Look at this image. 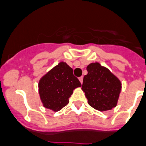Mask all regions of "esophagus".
I'll list each match as a JSON object with an SVG mask.
<instances>
[{"label":"esophagus","mask_w":146,"mask_h":146,"mask_svg":"<svg viewBox=\"0 0 146 146\" xmlns=\"http://www.w3.org/2000/svg\"><path fill=\"white\" fill-rule=\"evenodd\" d=\"M83 78H84L83 77H80V78H79V80H80V82L81 84L83 83Z\"/></svg>","instance_id":"esophagus-1"}]
</instances>
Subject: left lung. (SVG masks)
Masks as SVG:
<instances>
[{
  "label": "left lung",
  "instance_id": "1",
  "mask_svg": "<svg viewBox=\"0 0 146 146\" xmlns=\"http://www.w3.org/2000/svg\"><path fill=\"white\" fill-rule=\"evenodd\" d=\"M86 70L88 74L84 77L82 90L88 104L99 111L115 108L121 92L120 80L98 62L90 63Z\"/></svg>",
  "mask_w": 146,
  "mask_h": 146
}]
</instances>
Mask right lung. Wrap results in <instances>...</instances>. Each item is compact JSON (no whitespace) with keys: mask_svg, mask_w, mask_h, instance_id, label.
<instances>
[{"mask_svg":"<svg viewBox=\"0 0 146 146\" xmlns=\"http://www.w3.org/2000/svg\"><path fill=\"white\" fill-rule=\"evenodd\" d=\"M81 86L73 69L61 62L44 74L38 82V93L45 108L59 111L68 104L73 90Z\"/></svg>","mask_w":146,"mask_h":146,"instance_id":"1","label":"right lung"}]
</instances>
